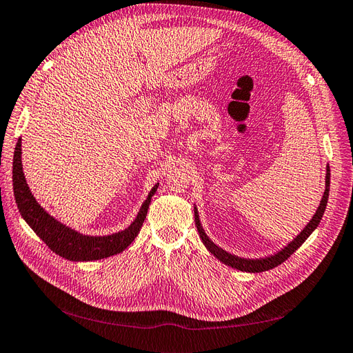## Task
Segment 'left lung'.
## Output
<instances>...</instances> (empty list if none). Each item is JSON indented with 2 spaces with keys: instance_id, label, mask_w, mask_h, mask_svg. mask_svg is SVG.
<instances>
[{
  "instance_id": "8db88e82",
  "label": "left lung",
  "mask_w": 353,
  "mask_h": 353,
  "mask_svg": "<svg viewBox=\"0 0 353 353\" xmlns=\"http://www.w3.org/2000/svg\"><path fill=\"white\" fill-rule=\"evenodd\" d=\"M328 193H330V168L327 166V174H325V191L323 194L321 203L315 212V215L312 216V219L307 222V225L303 228V231H301V234H297V237L293 239V241L288 243L284 249H281L279 253H274L268 258H261V259H245V258H239L236 254H231L228 252H225L223 249L218 248V245L213 243L208 236L205 230H203L200 219H199V213H197V208L194 206V221H196V227L199 231V236L203 241V244L206 245V249L215 256L216 259H219L222 263H225L231 268H236L239 271H244V272H263L275 268V266L281 265L284 261H287L290 256L301 248V245L305 243V240L311 236L314 232V230L318 227V223L321 222V218L324 215V210L327 206L328 201Z\"/></svg>"
}]
</instances>
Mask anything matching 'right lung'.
Segmentation results:
<instances>
[{
  "label": "right lung",
  "instance_id": "1",
  "mask_svg": "<svg viewBox=\"0 0 353 353\" xmlns=\"http://www.w3.org/2000/svg\"><path fill=\"white\" fill-rule=\"evenodd\" d=\"M157 187L159 183L148 193L134 222L123 231L103 237L83 236L48 215V212L42 209L35 197L32 196L22 168V140H19L16 144L13 157V190L20 215L52 252L69 261H99L123 252L140 232L147 216L148 205H150Z\"/></svg>",
  "mask_w": 353,
  "mask_h": 353
}]
</instances>
